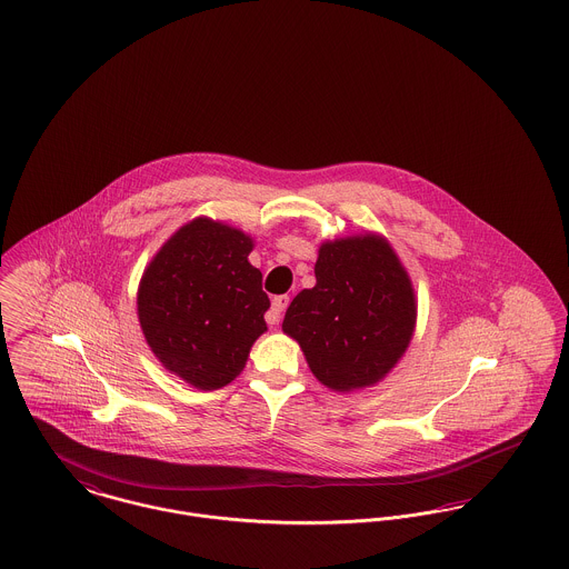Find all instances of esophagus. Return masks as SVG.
<instances>
[{
	"label": "esophagus",
	"mask_w": 569,
	"mask_h": 569,
	"mask_svg": "<svg viewBox=\"0 0 569 569\" xmlns=\"http://www.w3.org/2000/svg\"><path fill=\"white\" fill-rule=\"evenodd\" d=\"M288 302H290V297H286V295H279V297L272 299V302H270V311L267 313L268 325H279L281 313L286 311Z\"/></svg>",
	"instance_id": "34e87169"
}]
</instances>
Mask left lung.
<instances>
[{"label": "left lung", "mask_w": 569, "mask_h": 569, "mask_svg": "<svg viewBox=\"0 0 569 569\" xmlns=\"http://www.w3.org/2000/svg\"><path fill=\"white\" fill-rule=\"evenodd\" d=\"M415 292L380 236L325 242L316 286L290 302L283 333L301 343L313 376L335 391L369 387L398 363L415 331Z\"/></svg>", "instance_id": "left-lung-1"}]
</instances>
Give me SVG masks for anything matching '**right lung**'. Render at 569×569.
<instances>
[{
	"label": "right lung",
	"mask_w": 569,
	"mask_h": 569,
	"mask_svg": "<svg viewBox=\"0 0 569 569\" xmlns=\"http://www.w3.org/2000/svg\"><path fill=\"white\" fill-rule=\"evenodd\" d=\"M251 247L240 230L196 219L169 238L139 283L137 313L148 346L203 391L232 382L267 331L270 301L262 272L247 260Z\"/></svg>",
	"instance_id": "add662e5"
}]
</instances>
